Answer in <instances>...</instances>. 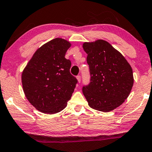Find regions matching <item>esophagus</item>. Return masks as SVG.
I'll list each match as a JSON object with an SVG mask.
<instances>
[{
    "label": "esophagus",
    "instance_id": "1",
    "mask_svg": "<svg viewBox=\"0 0 152 152\" xmlns=\"http://www.w3.org/2000/svg\"><path fill=\"white\" fill-rule=\"evenodd\" d=\"M77 80L78 82H79V83H80V82H81V76H80V75L77 76Z\"/></svg>",
    "mask_w": 152,
    "mask_h": 152
}]
</instances>
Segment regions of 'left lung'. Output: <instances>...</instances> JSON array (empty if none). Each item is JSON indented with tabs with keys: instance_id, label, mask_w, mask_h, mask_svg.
<instances>
[{
	"instance_id": "left-lung-1",
	"label": "left lung",
	"mask_w": 152,
	"mask_h": 152,
	"mask_svg": "<svg viewBox=\"0 0 152 152\" xmlns=\"http://www.w3.org/2000/svg\"><path fill=\"white\" fill-rule=\"evenodd\" d=\"M90 82L82 88L93 109L108 112L118 108L130 94L134 83L130 65L118 50L102 39L85 42Z\"/></svg>"
}]
</instances>
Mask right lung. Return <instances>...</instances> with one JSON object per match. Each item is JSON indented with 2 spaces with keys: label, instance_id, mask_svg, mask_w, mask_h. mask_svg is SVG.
<instances>
[{
  "label": "right lung",
  "instance_id": "obj_1",
  "mask_svg": "<svg viewBox=\"0 0 152 152\" xmlns=\"http://www.w3.org/2000/svg\"><path fill=\"white\" fill-rule=\"evenodd\" d=\"M71 44L61 38L37 50L22 74L23 91L29 103L42 113L53 114L67 106L77 80L70 74L65 58Z\"/></svg>",
  "mask_w": 152,
  "mask_h": 152
}]
</instances>
